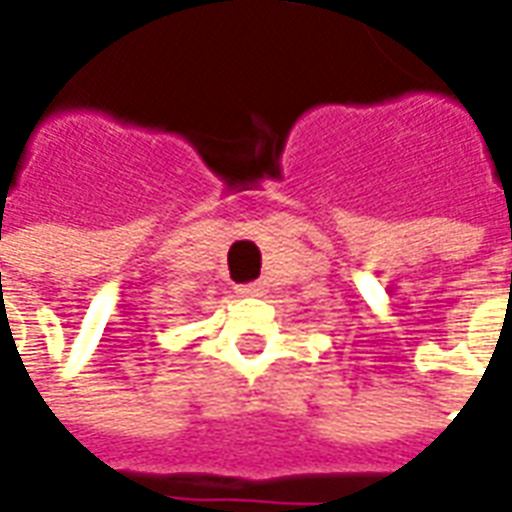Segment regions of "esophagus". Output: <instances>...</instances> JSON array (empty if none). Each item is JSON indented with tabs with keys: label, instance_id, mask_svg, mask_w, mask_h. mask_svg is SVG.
<instances>
[{
	"label": "esophagus",
	"instance_id": "obj_1",
	"mask_svg": "<svg viewBox=\"0 0 512 512\" xmlns=\"http://www.w3.org/2000/svg\"><path fill=\"white\" fill-rule=\"evenodd\" d=\"M238 293H241V296H260V293H263V285H260V282H249V285H241Z\"/></svg>",
	"mask_w": 512,
	"mask_h": 512
}]
</instances>
